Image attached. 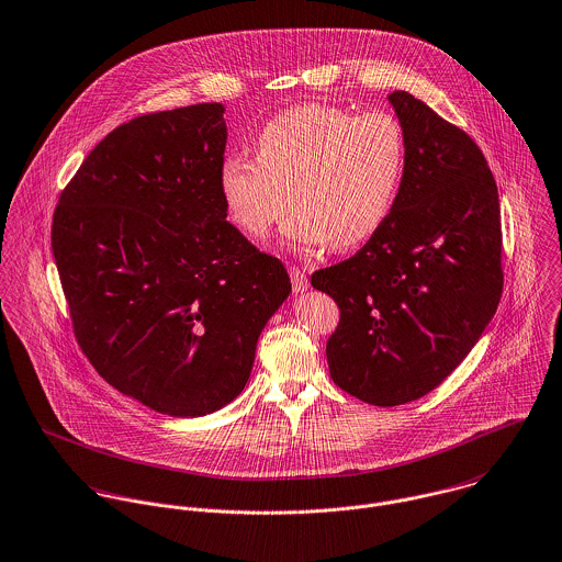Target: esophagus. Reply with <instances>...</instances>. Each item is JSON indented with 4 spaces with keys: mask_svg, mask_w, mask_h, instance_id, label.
<instances>
[{
    "mask_svg": "<svg viewBox=\"0 0 562 562\" xmlns=\"http://www.w3.org/2000/svg\"><path fill=\"white\" fill-rule=\"evenodd\" d=\"M290 279H292V288L294 292H305L310 288V279H307V272L299 266H290Z\"/></svg>",
    "mask_w": 562,
    "mask_h": 562,
    "instance_id": "esophagus-1",
    "label": "esophagus"
}]
</instances>
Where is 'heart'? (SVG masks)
Wrapping results in <instances>:
<instances>
[{"instance_id": "obj_1", "label": "heart", "mask_w": 562, "mask_h": 562, "mask_svg": "<svg viewBox=\"0 0 562 562\" xmlns=\"http://www.w3.org/2000/svg\"><path fill=\"white\" fill-rule=\"evenodd\" d=\"M404 134L383 110L352 114L305 103L270 119L257 156L229 154L218 172L229 218L266 238L288 210L285 238L299 246H355L387 221L401 188Z\"/></svg>"}]
</instances>
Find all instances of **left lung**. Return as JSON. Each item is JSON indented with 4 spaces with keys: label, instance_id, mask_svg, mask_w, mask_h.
<instances>
[{
    "label": "left lung",
    "instance_id": "1",
    "mask_svg": "<svg viewBox=\"0 0 562 562\" xmlns=\"http://www.w3.org/2000/svg\"><path fill=\"white\" fill-rule=\"evenodd\" d=\"M390 101L404 134L396 203L352 257L312 274L339 307L326 341L330 379L376 406L439 387L504 288L497 186L479 145L406 90Z\"/></svg>",
    "mask_w": 562,
    "mask_h": 562
}]
</instances>
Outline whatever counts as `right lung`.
Listing matches in <instances>:
<instances>
[{
	"label": "right lung",
	"mask_w": 562,
	"mask_h": 562,
	"mask_svg": "<svg viewBox=\"0 0 562 562\" xmlns=\"http://www.w3.org/2000/svg\"><path fill=\"white\" fill-rule=\"evenodd\" d=\"M221 103L136 116L60 192L52 250L90 366L145 406L196 417L234 401L292 283L227 221Z\"/></svg>",
	"instance_id": "1"
}]
</instances>
